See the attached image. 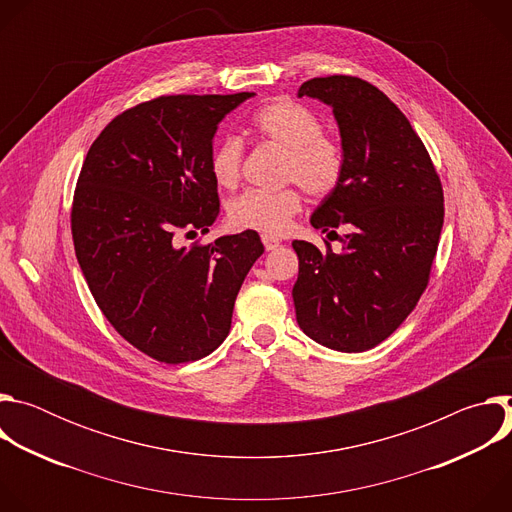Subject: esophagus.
Returning <instances> with one entry per match:
<instances>
[{
	"mask_svg": "<svg viewBox=\"0 0 512 512\" xmlns=\"http://www.w3.org/2000/svg\"><path fill=\"white\" fill-rule=\"evenodd\" d=\"M261 241H263V247H265L267 251L277 249V247H279V243H281L277 237H271V235H263V237H261Z\"/></svg>",
	"mask_w": 512,
	"mask_h": 512,
	"instance_id": "obj_1",
	"label": "esophagus"
}]
</instances>
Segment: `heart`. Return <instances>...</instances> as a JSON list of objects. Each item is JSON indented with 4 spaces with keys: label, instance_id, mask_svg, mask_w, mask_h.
Wrapping results in <instances>:
<instances>
[{
    "label": "heart",
    "instance_id": "obj_1",
    "mask_svg": "<svg viewBox=\"0 0 512 512\" xmlns=\"http://www.w3.org/2000/svg\"><path fill=\"white\" fill-rule=\"evenodd\" d=\"M253 131L267 143L285 150L281 178L298 182L312 196H330L344 180V145L322 133V121L302 103L275 99L263 105L251 119ZM243 166V145L225 139L210 156V174L223 188L237 186ZM300 186L277 190H249L229 204V223L241 231L281 235L291 218L302 210Z\"/></svg>",
    "mask_w": 512,
    "mask_h": 512
}]
</instances>
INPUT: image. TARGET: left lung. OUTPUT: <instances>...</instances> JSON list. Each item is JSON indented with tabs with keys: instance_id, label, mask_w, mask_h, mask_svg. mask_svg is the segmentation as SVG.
I'll return each mask as SVG.
<instances>
[{
	"instance_id": "left-lung-1",
	"label": "left lung",
	"mask_w": 512,
	"mask_h": 512,
	"mask_svg": "<svg viewBox=\"0 0 512 512\" xmlns=\"http://www.w3.org/2000/svg\"><path fill=\"white\" fill-rule=\"evenodd\" d=\"M300 97L332 107L346 152L344 180L314 210V229L344 227L342 251L294 241V306L318 344L362 352L389 338L427 287L444 225V190L423 141L375 85L332 75ZM336 233V231H332Z\"/></svg>"
}]
</instances>
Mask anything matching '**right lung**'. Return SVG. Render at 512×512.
Listing matches in <instances>:
<instances>
[{
	"label": "right lung",
	"mask_w": 512,
	"mask_h": 512,
	"mask_svg": "<svg viewBox=\"0 0 512 512\" xmlns=\"http://www.w3.org/2000/svg\"><path fill=\"white\" fill-rule=\"evenodd\" d=\"M253 93L166 95L117 115L93 141L70 210L75 253L111 326L166 364L223 344L239 289L263 255L255 231L190 247L221 212L212 137Z\"/></svg>",
	"instance_id": "add662e5"
}]
</instances>
